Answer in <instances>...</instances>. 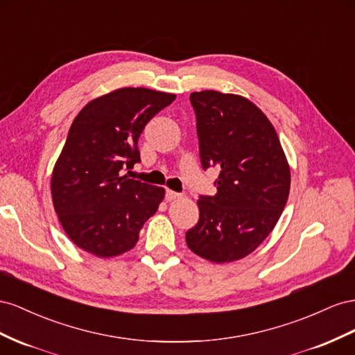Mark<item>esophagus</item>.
Instances as JSON below:
<instances>
[{"mask_svg":"<svg viewBox=\"0 0 355 355\" xmlns=\"http://www.w3.org/2000/svg\"><path fill=\"white\" fill-rule=\"evenodd\" d=\"M181 195L177 193V191H172V190H166V200H175V199H180Z\"/></svg>","mask_w":355,"mask_h":355,"instance_id":"34e87169","label":"esophagus"}]
</instances>
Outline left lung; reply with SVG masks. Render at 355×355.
Returning <instances> with one entry per match:
<instances>
[{"instance_id":"1","label":"left lung","mask_w":355,"mask_h":355,"mask_svg":"<svg viewBox=\"0 0 355 355\" xmlns=\"http://www.w3.org/2000/svg\"><path fill=\"white\" fill-rule=\"evenodd\" d=\"M200 164L220 169L214 196L198 199L199 221L187 247L212 263L251 254L278 223L290 193V165L275 128L250 99L202 90L190 94Z\"/></svg>"}]
</instances>
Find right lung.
<instances>
[{
  "mask_svg": "<svg viewBox=\"0 0 355 355\" xmlns=\"http://www.w3.org/2000/svg\"><path fill=\"white\" fill-rule=\"evenodd\" d=\"M174 99V94L121 87L92 99L74 119L50 190L60 226L78 248L108 259L135 247L165 189L123 172L139 162L144 126Z\"/></svg>",
  "mask_w": 355,
  "mask_h": 355,
  "instance_id": "obj_1",
  "label": "right lung"
}]
</instances>
